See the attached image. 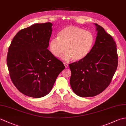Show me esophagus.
Segmentation results:
<instances>
[{
	"label": "esophagus",
	"instance_id": "34e87169",
	"mask_svg": "<svg viewBox=\"0 0 126 126\" xmlns=\"http://www.w3.org/2000/svg\"><path fill=\"white\" fill-rule=\"evenodd\" d=\"M63 64H64V66L65 68H67L68 66V64H66V63H63Z\"/></svg>",
	"mask_w": 126,
	"mask_h": 126
}]
</instances>
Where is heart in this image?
<instances>
[{
    "mask_svg": "<svg viewBox=\"0 0 126 126\" xmlns=\"http://www.w3.org/2000/svg\"><path fill=\"white\" fill-rule=\"evenodd\" d=\"M94 42V37L90 32L77 26H69L59 32L57 37L51 39L49 49L52 55L58 58L62 56L65 49L67 52L64 60L72 58L74 61H79L89 53Z\"/></svg>",
    "mask_w": 126,
    "mask_h": 126,
    "instance_id": "1",
    "label": "heart"
}]
</instances>
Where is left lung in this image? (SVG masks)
Here are the masks:
<instances>
[{
	"mask_svg": "<svg viewBox=\"0 0 126 126\" xmlns=\"http://www.w3.org/2000/svg\"><path fill=\"white\" fill-rule=\"evenodd\" d=\"M95 24L97 36L92 49L84 58L69 64L70 85L80 97H93L103 92L118 65L116 43L102 26Z\"/></svg>",
	"mask_w": 126,
	"mask_h": 126,
	"instance_id": "1",
	"label": "left lung"
}]
</instances>
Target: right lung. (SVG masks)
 Listing matches in <instances>:
<instances>
[{"label":"right lung","mask_w":126,"mask_h":126,"mask_svg":"<svg viewBox=\"0 0 126 126\" xmlns=\"http://www.w3.org/2000/svg\"><path fill=\"white\" fill-rule=\"evenodd\" d=\"M52 24H35L20 30L11 43L7 65L11 79L23 94L39 98L51 90L65 66L47 49Z\"/></svg>","instance_id":"obj_1"}]
</instances>
